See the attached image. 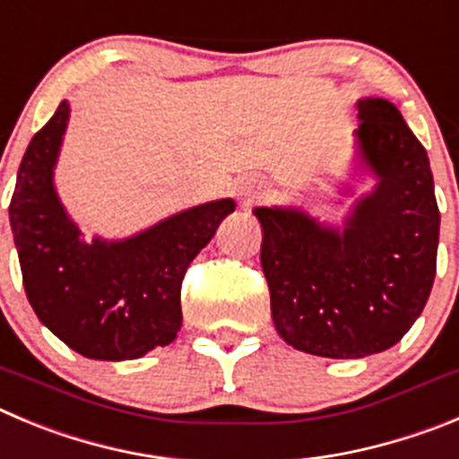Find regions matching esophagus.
Instances as JSON below:
<instances>
[{
  "instance_id": "obj_1",
  "label": "esophagus",
  "mask_w": 459,
  "mask_h": 459,
  "mask_svg": "<svg viewBox=\"0 0 459 459\" xmlns=\"http://www.w3.org/2000/svg\"><path fill=\"white\" fill-rule=\"evenodd\" d=\"M238 192L247 204H254L255 199H260L267 192V185L258 178H242L238 185Z\"/></svg>"
}]
</instances>
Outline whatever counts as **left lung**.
I'll return each instance as SVG.
<instances>
[{
	"label": "left lung",
	"mask_w": 459,
	"mask_h": 459,
	"mask_svg": "<svg viewBox=\"0 0 459 459\" xmlns=\"http://www.w3.org/2000/svg\"><path fill=\"white\" fill-rule=\"evenodd\" d=\"M359 160L377 178L342 229L299 208H255L279 336L301 352L361 359L400 341L430 297L439 208L430 160L398 107L357 102Z\"/></svg>",
	"instance_id": "left-lung-1"
}]
</instances>
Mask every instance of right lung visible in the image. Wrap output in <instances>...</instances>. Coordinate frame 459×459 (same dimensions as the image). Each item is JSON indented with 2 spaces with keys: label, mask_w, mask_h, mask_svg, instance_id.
Segmentation results:
<instances>
[{
  "label": "right lung",
  "mask_w": 459,
  "mask_h": 459,
  "mask_svg": "<svg viewBox=\"0 0 459 459\" xmlns=\"http://www.w3.org/2000/svg\"><path fill=\"white\" fill-rule=\"evenodd\" d=\"M68 117L64 100L29 142L8 205L24 290L39 320L82 357L139 359L180 332L185 272L235 201L183 210L126 239L86 242L55 189Z\"/></svg>",
  "instance_id": "obj_1"
}]
</instances>
